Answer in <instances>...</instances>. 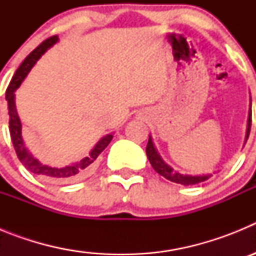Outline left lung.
Returning <instances> with one entry per match:
<instances>
[{"label": "left lung", "mask_w": 256, "mask_h": 256, "mask_svg": "<svg viewBox=\"0 0 256 256\" xmlns=\"http://www.w3.org/2000/svg\"><path fill=\"white\" fill-rule=\"evenodd\" d=\"M250 130H252V110L248 112V132H246V138H248L250 134ZM146 154H148V162L152 165V168L155 169L156 173H159L166 180H172L174 183H180V184H184V186H190V184H198L200 182L209 180L212 176H183V174L178 173V172L173 170L169 165L165 164L159 156V154L156 152L155 148H154L152 141L148 138V148H146Z\"/></svg>", "instance_id": "obj_1"}]
</instances>
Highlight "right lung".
Wrapping results in <instances>:
<instances>
[{
    "label": "right lung",
    "instance_id": "add662e5",
    "mask_svg": "<svg viewBox=\"0 0 256 256\" xmlns=\"http://www.w3.org/2000/svg\"><path fill=\"white\" fill-rule=\"evenodd\" d=\"M58 36H52V37L44 40L37 48L29 54L26 58V60L22 61L20 66L14 74L12 79H11L10 84H8V90H6V101H8V128H10V136L11 141H12L14 148L16 152L18 158L22 162V164L28 169L32 173L38 174L40 177L46 178L50 182L55 183H66L70 180H76L78 178L83 177L88 172L94 168L96 159L98 158L101 152L106 148L110 141L112 140V134L105 136L104 138L98 141V144L94 146V150L91 151L90 156L84 158L83 160L78 162L76 164L68 165L64 168H52V166H47V165L40 164L38 160H36L30 154L26 151L24 142L22 138V123L18 116L16 108H15V100H14V92L16 91V88L19 87L20 83L22 82V79L26 78V74L29 73V70L33 68V65L37 62L38 58L44 55L46 50L51 47L52 44L58 42Z\"/></svg>",
    "mask_w": 256,
    "mask_h": 256
}]
</instances>
